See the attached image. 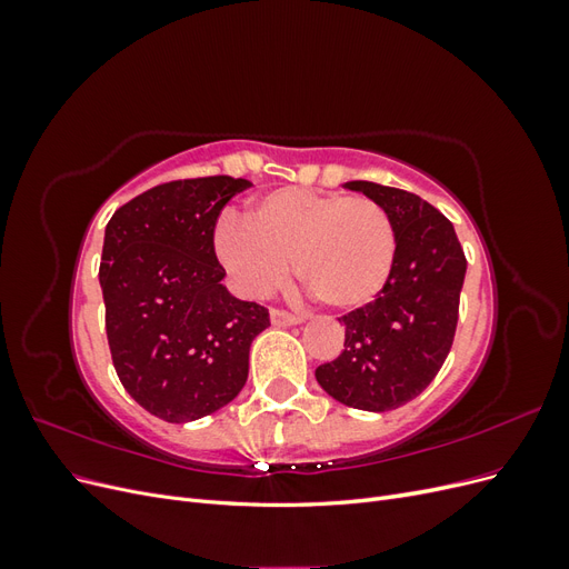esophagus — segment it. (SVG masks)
<instances>
[{
	"instance_id": "34e87169",
	"label": "esophagus",
	"mask_w": 569,
	"mask_h": 569,
	"mask_svg": "<svg viewBox=\"0 0 569 569\" xmlns=\"http://www.w3.org/2000/svg\"><path fill=\"white\" fill-rule=\"evenodd\" d=\"M270 320L274 327H289V325H299L301 318L295 316V313H287L282 311V308H272L270 311Z\"/></svg>"
}]
</instances>
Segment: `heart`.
<instances>
[{
	"mask_svg": "<svg viewBox=\"0 0 569 569\" xmlns=\"http://www.w3.org/2000/svg\"><path fill=\"white\" fill-rule=\"evenodd\" d=\"M213 247L234 287L266 297L291 272L337 311H356L389 282L399 234L380 201L363 194L280 187L258 197L249 220L226 216Z\"/></svg>",
	"mask_w": 569,
	"mask_h": 569,
	"instance_id": "1",
	"label": "heart"
}]
</instances>
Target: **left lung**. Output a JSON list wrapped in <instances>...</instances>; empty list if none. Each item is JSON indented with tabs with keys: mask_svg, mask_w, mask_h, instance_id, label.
Masks as SVG:
<instances>
[{
	"mask_svg": "<svg viewBox=\"0 0 569 569\" xmlns=\"http://www.w3.org/2000/svg\"><path fill=\"white\" fill-rule=\"evenodd\" d=\"M343 187L385 206L399 253L377 299L339 318L343 351L316 380L343 406L385 412L420 396L449 356L468 261L451 220L418 194L366 180Z\"/></svg>",
	"mask_w": 569,
	"mask_h": 569,
	"instance_id": "8db88e82",
	"label": "left lung"
}]
</instances>
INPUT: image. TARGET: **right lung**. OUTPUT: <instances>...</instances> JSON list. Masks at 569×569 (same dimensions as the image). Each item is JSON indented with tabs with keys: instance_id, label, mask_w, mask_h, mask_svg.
<instances>
[{
	"instance_id": "right-lung-1",
	"label": "right lung",
	"mask_w": 569,
	"mask_h": 569,
	"mask_svg": "<svg viewBox=\"0 0 569 569\" xmlns=\"http://www.w3.org/2000/svg\"><path fill=\"white\" fill-rule=\"evenodd\" d=\"M249 180L211 176L147 189L111 216L99 284L118 380L151 416L192 422L228 406L249 375L268 308L222 284L213 232Z\"/></svg>"
}]
</instances>
